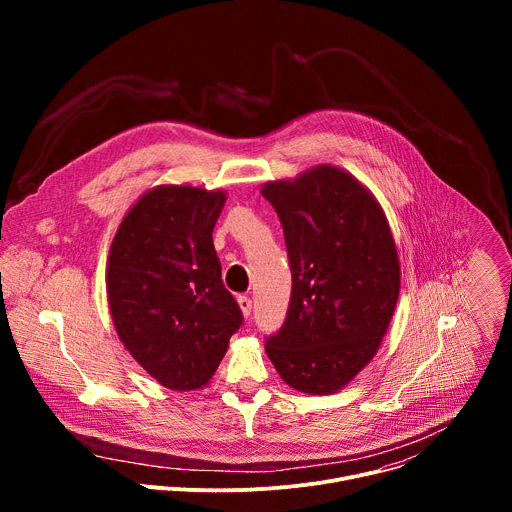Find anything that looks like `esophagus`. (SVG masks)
<instances>
[{"instance_id":"1","label":"esophagus","mask_w":512,"mask_h":512,"mask_svg":"<svg viewBox=\"0 0 512 512\" xmlns=\"http://www.w3.org/2000/svg\"><path fill=\"white\" fill-rule=\"evenodd\" d=\"M237 304H239V308H241L243 316H245V318H249V316H251V308H253L251 298H247V296H239V298H237Z\"/></svg>"}]
</instances>
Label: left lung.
<instances>
[{
    "mask_svg": "<svg viewBox=\"0 0 512 512\" xmlns=\"http://www.w3.org/2000/svg\"><path fill=\"white\" fill-rule=\"evenodd\" d=\"M261 194L279 216L291 267L287 318L265 352L291 389L336 393L375 358L397 306L389 221L375 194L332 164L267 182Z\"/></svg>",
    "mask_w": 512,
    "mask_h": 512,
    "instance_id": "1",
    "label": "left lung"
}]
</instances>
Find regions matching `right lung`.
Returning a JSON list of instances; mask_svg holds the SVG:
<instances>
[{
	"label": "right lung",
	"mask_w": 512,
	"mask_h": 512,
	"mask_svg": "<svg viewBox=\"0 0 512 512\" xmlns=\"http://www.w3.org/2000/svg\"><path fill=\"white\" fill-rule=\"evenodd\" d=\"M223 188L160 184L125 212L107 257V302L125 350L172 391L206 387L243 316L212 231Z\"/></svg>",
	"instance_id": "obj_1"
}]
</instances>
